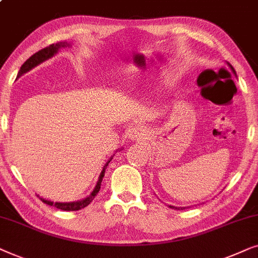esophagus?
<instances>
[{
	"instance_id": "obj_1",
	"label": "esophagus",
	"mask_w": 258,
	"mask_h": 258,
	"mask_svg": "<svg viewBox=\"0 0 258 258\" xmlns=\"http://www.w3.org/2000/svg\"><path fill=\"white\" fill-rule=\"evenodd\" d=\"M144 129L142 128L141 125H136V126H133L132 129H129L128 132V137L132 141H140L144 139Z\"/></svg>"
}]
</instances>
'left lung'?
<instances>
[{
    "label": "left lung",
    "mask_w": 258,
    "mask_h": 258,
    "mask_svg": "<svg viewBox=\"0 0 258 258\" xmlns=\"http://www.w3.org/2000/svg\"><path fill=\"white\" fill-rule=\"evenodd\" d=\"M228 66H229V68L231 69V72L234 73L235 75H236V72H235V69L232 68V66L230 64V63H228ZM170 208H171V209H176V210H183V209H185V208H182V207H179V208H178V207H172V206H170Z\"/></svg>",
    "instance_id": "left-lung-1"
}]
</instances>
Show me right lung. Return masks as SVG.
Instances as JSON below:
<instances>
[{
  "mask_svg": "<svg viewBox=\"0 0 258 258\" xmlns=\"http://www.w3.org/2000/svg\"><path fill=\"white\" fill-rule=\"evenodd\" d=\"M69 43H67V42H58V43H55V44H50L49 47H45L43 49H41V50H38L37 52H35L33 56H30L29 58L27 59L26 62L23 63L22 67L20 68V72L17 74V77L16 79H19L23 75V74H26L31 70L35 67L41 64L42 62L47 61V59L51 58L52 56L55 54H57V51L59 50L61 48H66V47H69ZM112 160V157L109 160L107 163L104 164L103 169H102L101 174H100V177H98V181L96 183V185H95V188L93 191H91L90 195H88L86 199L81 200V201H76V202H52V201H48V200H44L40 197L41 201L45 204H48V206H54L55 208H57V209H61V210H64V211H75V210H81L83 209V208H86L87 206H89L91 203V201L95 199V196L97 195L98 191H100L101 189V183H102V179L104 177V172H105V169H107L109 162Z\"/></svg>",
  "mask_w": 258,
  "mask_h": 258,
  "instance_id": "1",
  "label": "right lung"
}]
</instances>
